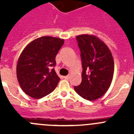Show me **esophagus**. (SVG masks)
<instances>
[{
  "instance_id": "obj_1",
  "label": "esophagus",
  "mask_w": 134,
  "mask_h": 134,
  "mask_svg": "<svg viewBox=\"0 0 134 134\" xmlns=\"http://www.w3.org/2000/svg\"><path fill=\"white\" fill-rule=\"evenodd\" d=\"M69 77H70V76L68 75V76H64V78L65 79H69Z\"/></svg>"
}]
</instances>
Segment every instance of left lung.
<instances>
[{"mask_svg": "<svg viewBox=\"0 0 134 134\" xmlns=\"http://www.w3.org/2000/svg\"><path fill=\"white\" fill-rule=\"evenodd\" d=\"M82 66V82L74 86L80 97L88 100L101 97L113 80L114 61L107 46L99 37L91 35L76 37Z\"/></svg>", "mask_w": 134, "mask_h": 134, "instance_id": "obj_1", "label": "left lung"}]
</instances>
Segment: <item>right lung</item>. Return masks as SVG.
Wrapping results in <instances>:
<instances>
[{
    "label": "right lung",
    "mask_w": 134,
    "mask_h": 134,
    "mask_svg": "<svg viewBox=\"0 0 134 134\" xmlns=\"http://www.w3.org/2000/svg\"><path fill=\"white\" fill-rule=\"evenodd\" d=\"M63 39L43 36L26 46L19 58L16 76L24 93L40 99L55 88L60 79L54 68L55 56L63 46Z\"/></svg>",
    "instance_id": "1"
}]
</instances>
